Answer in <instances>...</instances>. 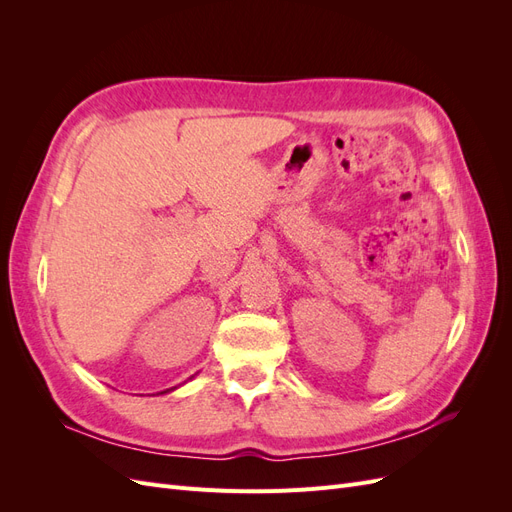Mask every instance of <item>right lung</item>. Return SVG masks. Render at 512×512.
<instances>
[{
    "label": "right lung",
    "mask_w": 512,
    "mask_h": 512,
    "mask_svg": "<svg viewBox=\"0 0 512 512\" xmlns=\"http://www.w3.org/2000/svg\"><path fill=\"white\" fill-rule=\"evenodd\" d=\"M192 378H194V376H192ZM168 391H175V389H166V391H164V393H168Z\"/></svg>",
    "instance_id": "add662e5"
}]
</instances>
